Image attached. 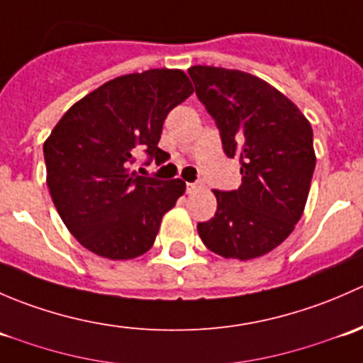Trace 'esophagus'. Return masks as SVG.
<instances>
[{"label": "esophagus", "instance_id": "34e87169", "mask_svg": "<svg viewBox=\"0 0 363 363\" xmlns=\"http://www.w3.org/2000/svg\"><path fill=\"white\" fill-rule=\"evenodd\" d=\"M200 188H202V184H199V182H188V184H186V191L188 193H195L196 189Z\"/></svg>", "mask_w": 363, "mask_h": 363}]
</instances>
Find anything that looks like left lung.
<instances>
[{"label": "left lung", "instance_id": "1", "mask_svg": "<svg viewBox=\"0 0 363 363\" xmlns=\"http://www.w3.org/2000/svg\"><path fill=\"white\" fill-rule=\"evenodd\" d=\"M188 73L221 131L226 156L239 158L242 174L239 189H214L218 211L199 223V235L223 258H258L288 239L302 218L316 164L313 128L259 77L202 65Z\"/></svg>", "mask_w": 363, "mask_h": 363}]
</instances>
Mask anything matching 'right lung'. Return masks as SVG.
<instances>
[{
  "label": "right lung",
  "mask_w": 363,
  "mask_h": 363,
  "mask_svg": "<svg viewBox=\"0 0 363 363\" xmlns=\"http://www.w3.org/2000/svg\"><path fill=\"white\" fill-rule=\"evenodd\" d=\"M182 69L116 77L73 104L43 144L47 186L73 237L108 259L152 247L164 212L184 195L181 179L142 177L131 164L144 151L158 163L168 112L193 94Z\"/></svg>",
  "instance_id": "obj_1"
}]
</instances>
